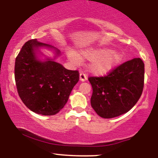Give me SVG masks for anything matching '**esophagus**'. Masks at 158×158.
Instances as JSON below:
<instances>
[{
    "mask_svg": "<svg viewBox=\"0 0 158 158\" xmlns=\"http://www.w3.org/2000/svg\"><path fill=\"white\" fill-rule=\"evenodd\" d=\"M87 76L85 75V73H81L80 74H79V80H80L81 81H85L87 80Z\"/></svg>",
    "mask_w": 158,
    "mask_h": 158,
    "instance_id": "34e87169",
    "label": "esophagus"
}]
</instances>
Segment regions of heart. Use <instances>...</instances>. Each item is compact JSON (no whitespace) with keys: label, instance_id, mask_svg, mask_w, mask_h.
Here are the masks:
<instances>
[{"label":"heart","instance_id":"1","mask_svg":"<svg viewBox=\"0 0 158 158\" xmlns=\"http://www.w3.org/2000/svg\"><path fill=\"white\" fill-rule=\"evenodd\" d=\"M68 58L75 65H79L82 60H90L88 65L89 71L102 75L120 64L125 59V53L122 50L108 48H88L80 50L79 53L70 50L68 52Z\"/></svg>","mask_w":158,"mask_h":158}]
</instances>
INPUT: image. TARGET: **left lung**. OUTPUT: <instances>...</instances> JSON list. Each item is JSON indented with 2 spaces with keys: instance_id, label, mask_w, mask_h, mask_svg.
<instances>
[{
  "instance_id": "1",
  "label": "left lung",
  "mask_w": 158,
  "mask_h": 158,
  "mask_svg": "<svg viewBox=\"0 0 158 158\" xmlns=\"http://www.w3.org/2000/svg\"><path fill=\"white\" fill-rule=\"evenodd\" d=\"M93 88L92 108L99 117L109 119L131 110L142 94L144 63L139 58L127 61L102 77L88 79Z\"/></svg>"
}]
</instances>
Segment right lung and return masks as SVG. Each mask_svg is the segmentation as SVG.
Wrapping results in <instances>:
<instances>
[{
	"mask_svg": "<svg viewBox=\"0 0 158 158\" xmlns=\"http://www.w3.org/2000/svg\"><path fill=\"white\" fill-rule=\"evenodd\" d=\"M41 48L51 50L54 57L45 56ZM60 56L59 49L32 39L25 43L15 59V79L19 97L29 109L38 114L59 113L79 79L77 70H68L56 61Z\"/></svg>",
	"mask_w": 158,
	"mask_h": 158,
	"instance_id": "right-lung-1",
	"label": "right lung"
}]
</instances>
